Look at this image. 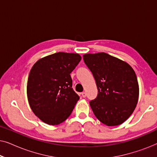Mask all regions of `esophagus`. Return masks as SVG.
I'll use <instances>...</instances> for the list:
<instances>
[{
	"label": "esophagus",
	"instance_id": "1",
	"mask_svg": "<svg viewBox=\"0 0 157 157\" xmlns=\"http://www.w3.org/2000/svg\"><path fill=\"white\" fill-rule=\"evenodd\" d=\"M81 96H82L83 98H85L86 96V92H82V93H81Z\"/></svg>",
	"mask_w": 157,
	"mask_h": 157
}]
</instances>
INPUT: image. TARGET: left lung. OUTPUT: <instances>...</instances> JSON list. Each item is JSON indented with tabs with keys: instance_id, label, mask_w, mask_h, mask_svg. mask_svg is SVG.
Returning a JSON list of instances; mask_svg holds the SVG:
<instances>
[{
	"instance_id": "obj_1",
	"label": "left lung",
	"mask_w": 157,
	"mask_h": 157,
	"mask_svg": "<svg viewBox=\"0 0 157 157\" xmlns=\"http://www.w3.org/2000/svg\"><path fill=\"white\" fill-rule=\"evenodd\" d=\"M83 57L98 89L97 97L90 101L94 115L106 126L123 124L138 103L139 88L134 69L126 62L104 52L86 53Z\"/></svg>"
}]
</instances>
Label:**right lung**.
I'll return each mask as SVG.
<instances>
[{"label":"right lung","mask_w":157,"mask_h":157,"mask_svg":"<svg viewBox=\"0 0 157 157\" xmlns=\"http://www.w3.org/2000/svg\"><path fill=\"white\" fill-rule=\"evenodd\" d=\"M81 59L78 53L58 52L40 59L30 71L28 101L44 123L59 125L71 113L79 96L72 89L70 74Z\"/></svg>","instance_id":"right-lung-1"}]
</instances>
